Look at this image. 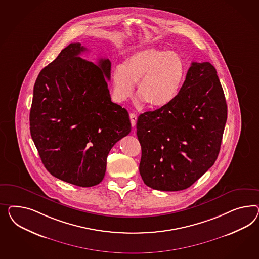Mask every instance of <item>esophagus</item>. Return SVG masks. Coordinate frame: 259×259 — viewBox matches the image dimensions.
I'll return each mask as SVG.
<instances>
[{
    "mask_svg": "<svg viewBox=\"0 0 259 259\" xmlns=\"http://www.w3.org/2000/svg\"><path fill=\"white\" fill-rule=\"evenodd\" d=\"M129 117H130V120H131V125L135 127L136 126V122H137V119H138L137 115L135 113H130Z\"/></svg>",
    "mask_w": 259,
    "mask_h": 259,
    "instance_id": "34e87169",
    "label": "esophagus"
}]
</instances>
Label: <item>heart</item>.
Here are the masks:
<instances>
[{
	"instance_id": "b5f03b06",
	"label": "heart",
	"mask_w": 259,
	"mask_h": 259,
	"mask_svg": "<svg viewBox=\"0 0 259 259\" xmlns=\"http://www.w3.org/2000/svg\"><path fill=\"white\" fill-rule=\"evenodd\" d=\"M185 74L186 66L177 53L155 47L139 50L113 70V96L119 103L125 101L137 83L140 99L151 107H160L178 94Z\"/></svg>"
}]
</instances>
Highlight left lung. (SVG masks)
Segmentation results:
<instances>
[{
	"label": "left lung",
	"instance_id": "left-lung-1",
	"mask_svg": "<svg viewBox=\"0 0 259 259\" xmlns=\"http://www.w3.org/2000/svg\"><path fill=\"white\" fill-rule=\"evenodd\" d=\"M226 119L217 70L209 62H192L175 98L138 119L144 184L163 191L189 188L217 159Z\"/></svg>",
	"mask_w": 259,
	"mask_h": 259
}]
</instances>
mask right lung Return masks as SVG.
Segmentation results:
<instances>
[{"mask_svg":"<svg viewBox=\"0 0 259 259\" xmlns=\"http://www.w3.org/2000/svg\"><path fill=\"white\" fill-rule=\"evenodd\" d=\"M87 49L70 43L39 72L30 110V132L51 175L78 187L105 177L112 147L131 131L125 108L111 102L106 79L111 62L80 57Z\"/></svg>","mask_w":259,"mask_h":259,"instance_id":"obj_1","label":"right lung"}]
</instances>
